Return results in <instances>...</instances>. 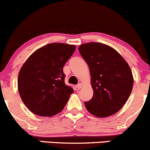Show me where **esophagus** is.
<instances>
[{"label": "esophagus", "mask_w": 150, "mask_h": 150, "mask_svg": "<svg viewBox=\"0 0 150 150\" xmlns=\"http://www.w3.org/2000/svg\"><path fill=\"white\" fill-rule=\"evenodd\" d=\"M81 87H82V84H77V85H76V89H80Z\"/></svg>", "instance_id": "obj_1"}]
</instances>
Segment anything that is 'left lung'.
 Segmentation results:
<instances>
[{"mask_svg":"<svg viewBox=\"0 0 150 150\" xmlns=\"http://www.w3.org/2000/svg\"><path fill=\"white\" fill-rule=\"evenodd\" d=\"M79 51L89 68L93 97L85 102L92 115L105 118L124 105L132 91L134 79L129 64L112 47L100 42H89Z\"/></svg>","mask_w":150,"mask_h":150,"instance_id":"obj_1","label":"left lung"}]
</instances>
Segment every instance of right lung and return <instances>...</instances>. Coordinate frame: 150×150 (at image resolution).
<instances>
[{
	"label": "right lung",
	"mask_w": 150,
	"mask_h": 150,
	"mask_svg": "<svg viewBox=\"0 0 150 150\" xmlns=\"http://www.w3.org/2000/svg\"><path fill=\"white\" fill-rule=\"evenodd\" d=\"M75 49L73 45L50 43L37 50L23 64L18 89L31 112L50 117L64 109L74 89L65 84L63 68Z\"/></svg>",
	"instance_id": "right-lung-1"
}]
</instances>
